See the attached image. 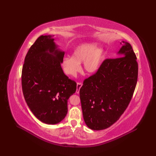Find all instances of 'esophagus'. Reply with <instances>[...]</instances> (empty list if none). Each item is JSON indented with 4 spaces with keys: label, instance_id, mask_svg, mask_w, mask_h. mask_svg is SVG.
<instances>
[{
    "label": "esophagus",
    "instance_id": "esophagus-1",
    "mask_svg": "<svg viewBox=\"0 0 156 156\" xmlns=\"http://www.w3.org/2000/svg\"><path fill=\"white\" fill-rule=\"evenodd\" d=\"M82 85H83V84L81 83H78L77 84V90H76L77 94L79 93V90H80V89H81V88L82 87Z\"/></svg>",
    "mask_w": 156,
    "mask_h": 156
}]
</instances>
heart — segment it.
<instances>
[{
    "label": "heart",
    "mask_w": 156,
    "mask_h": 156,
    "mask_svg": "<svg viewBox=\"0 0 156 156\" xmlns=\"http://www.w3.org/2000/svg\"><path fill=\"white\" fill-rule=\"evenodd\" d=\"M105 55V50L102 45H98L95 42H88L79 44L73 49L71 57H66L62 60L64 73L74 77L81 69L87 73L94 74L100 69Z\"/></svg>",
    "instance_id": "b5f03b06"
}]
</instances>
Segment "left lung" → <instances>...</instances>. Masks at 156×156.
Instances as JSON below:
<instances>
[{"mask_svg": "<svg viewBox=\"0 0 156 156\" xmlns=\"http://www.w3.org/2000/svg\"><path fill=\"white\" fill-rule=\"evenodd\" d=\"M117 56L105 60L80 89L83 119L92 130L109 127L131 100L137 81L138 64L131 45L122 41ZM119 57V58H116Z\"/></svg>", "mask_w": 156, "mask_h": 156, "instance_id": "obj_1", "label": "left lung"}]
</instances>
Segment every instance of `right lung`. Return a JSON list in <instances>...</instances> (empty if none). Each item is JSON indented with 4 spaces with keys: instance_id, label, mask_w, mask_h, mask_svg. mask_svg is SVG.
Segmentation results:
<instances>
[{
    "instance_id": "1",
    "label": "right lung",
    "mask_w": 156,
    "mask_h": 156,
    "mask_svg": "<svg viewBox=\"0 0 156 156\" xmlns=\"http://www.w3.org/2000/svg\"><path fill=\"white\" fill-rule=\"evenodd\" d=\"M55 35L41 36L25 56L22 89L27 105L37 119L56 124L68 113V100L77 84L64 73V51L55 42Z\"/></svg>"
}]
</instances>
